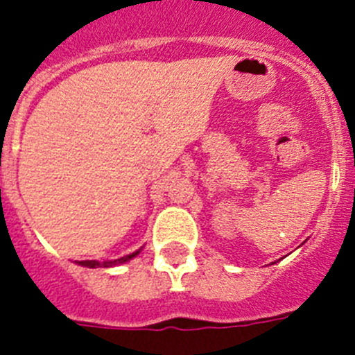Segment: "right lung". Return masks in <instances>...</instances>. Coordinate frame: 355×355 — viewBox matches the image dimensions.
<instances>
[{
  "mask_svg": "<svg viewBox=\"0 0 355 355\" xmlns=\"http://www.w3.org/2000/svg\"><path fill=\"white\" fill-rule=\"evenodd\" d=\"M142 249L135 250V252L128 254V256H122V258L119 259H106V261H97V259H85V261H76L78 265L81 266H89V268H96V266H105V268H108V266H115V265H122V263L130 261V259H133L137 254L140 252Z\"/></svg>",
  "mask_w": 355,
  "mask_h": 355,
  "instance_id": "1",
  "label": "right lung"
}]
</instances>
